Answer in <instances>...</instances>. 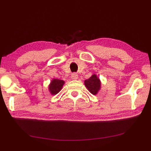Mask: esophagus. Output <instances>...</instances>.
<instances>
[{
    "mask_svg": "<svg viewBox=\"0 0 151 151\" xmlns=\"http://www.w3.org/2000/svg\"><path fill=\"white\" fill-rule=\"evenodd\" d=\"M71 78H72L73 80H76V79H78V75H77V74L75 73H73L72 75H71Z\"/></svg>",
    "mask_w": 151,
    "mask_h": 151,
    "instance_id": "1",
    "label": "esophagus"
}]
</instances>
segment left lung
Here are the masks:
<instances>
[{
	"instance_id": "8db88e82",
	"label": "left lung",
	"mask_w": 151,
	"mask_h": 151,
	"mask_svg": "<svg viewBox=\"0 0 151 151\" xmlns=\"http://www.w3.org/2000/svg\"><path fill=\"white\" fill-rule=\"evenodd\" d=\"M86 87L93 95H96L101 88V81L96 75H92L90 78L84 81Z\"/></svg>"
}]
</instances>
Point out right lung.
I'll use <instances>...</instances> for the list:
<instances>
[{
	"label": "right lung",
	"instance_id": "add662e5",
	"mask_svg": "<svg viewBox=\"0 0 151 151\" xmlns=\"http://www.w3.org/2000/svg\"><path fill=\"white\" fill-rule=\"evenodd\" d=\"M64 83H65V82L62 81V80L53 79L51 81L49 87L50 93L52 95H56L58 93H59L61 89H62Z\"/></svg>",
	"mask_w": 151,
	"mask_h": 151
}]
</instances>
